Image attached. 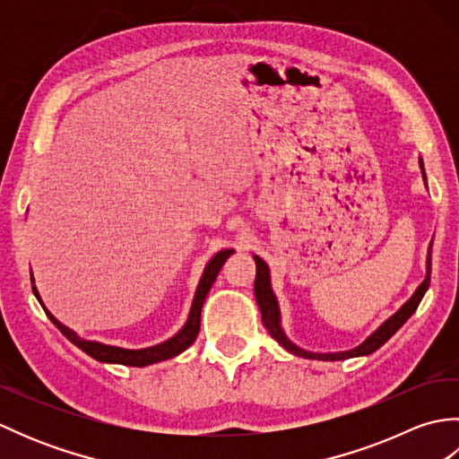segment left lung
<instances>
[{"label":"left lung","instance_id":"8db88e82","mask_svg":"<svg viewBox=\"0 0 459 459\" xmlns=\"http://www.w3.org/2000/svg\"><path fill=\"white\" fill-rule=\"evenodd\" d=\"M420 171H422V178L426 181V173H424V161L420 160ZM432 248V245H430ZM430 248H428V260H426V278L420 286L416 288V291L412 294V298L406 301V304L396 311L394 316L388 317L383 325L378 329H375L373 333H370L363 343L357 345L355 349H349V351H339V353H314V351H307V349H301L296 343H291L288 339V335L284 333V329H281V317H280V306H278V299L274 296V290H272L270 284V270L268 264L260 256H255L256 262V280H255V294H256V301H258V307H260V314H262V324L268 329V333L274 337L278 343L284 347L286 351H290L291 355L296 357H304V359H317V360H345V359H353V357H363V355H370L375 353L378 347H383L388 339H391L398 329H401L406 319L411 317L418 304H420L428 286H430V270H432V262H430Z\"/></svg>","mask_w":459,"mask_h":459}]
</instances>
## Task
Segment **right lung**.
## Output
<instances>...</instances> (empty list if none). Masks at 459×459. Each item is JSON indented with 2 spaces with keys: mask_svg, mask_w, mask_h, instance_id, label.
<instances>
[{
  "mask_svg": "<svg viewBox=\"0 0 459 459\" xmlns=\"http://www.w3.org/2000/svg\"><path fill=\"white\" fill-rule=\"evenodd\" d=\"M232 252H235L232 248H224V250L217 252V255H214L209 260V264L204 266V272H203V276L199 280L197 291H195L189 317H187V321H185V325L178 331V333L169 337L168 341H163V343H158L153 347H145V349H122V347H112V345L99 343V341H84V339L76 335L73 329H68L63 324H58V321L51 314H48L35 286H33V294L39 299V304H41L43 309L47 311L48 319H51L53 324L56 325V329L61 331V333L68 341H71L73 345L82 349L86 355H91L92 359L100 360V363H116V365H128V367H148V365H153V363H160V360H168L171 357H178L179 353H183L185 349L195 343V339H197V335H199L201 309H203L204 299H207L209 290L214 284V280H217V274L221 272L224 260H227L232 255ZM31 281L35 284L33 276H31Z\"/></svg>",
  "mask_w": 459,
  "mask_h": 459,
  "instance_id": "1",
  "label": "right lung"
}]
</instances>
